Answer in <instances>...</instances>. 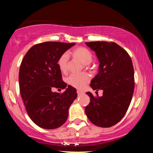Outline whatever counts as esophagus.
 <instances>
[{
    "label": "esophagus",
    "instance_id": "1",
    "mask_svg": "<svg viewBox=\"0 0 153 153\" xmlns=\"http://www.w3.org/2000/svg\"><path fill=\"white\" fill-rule=\"evenodd\" d=\"M77 94H78V95L83 94V92L82 91H80V90H77Z\"/></svg>",
    "mask_w": 153,
    "mask_h": 153
}]
</instances>
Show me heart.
Listing matches in <instances>:
<instances>
[{
    "mask_svg": "<svg viewBox=\"0 0 153 153\" xmlns=\"http://www.w3.org/2000/svg\"><path fill=\"white\" fill-rule=\"evenodd\" d=\"M72 55L81 63L87 65L91 63L93 59L92 53L88 49L85 47H78L75 48L71 52ZM67 61H68V55L63 53L59 56L57 64L61 72H66ZM89 76L87 74L82 73L79 74H71L67 79V82L70 86L76 88L78 89H82L89 81Z\"/></svg>",
    "mask_w": 153,
    "mask_h": 153,
    "instance_id": "obj_1",
    "label": "heart"
}]
</instances>
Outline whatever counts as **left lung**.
<instances>
[{"label": "left lung", "instance_id": "1", "mask_svg": "<svg viewBox=\"0 0 153 153\" xmlns=\"http://www.w3.org/2000/svg\"><path fill=\"white\" fill-rule=\"evenodd\" d=\"M95 52L99 61L98 73L91 80L94 90H102V97L86 94L90 102L85 108L88 118L94 125L109 128L125 115L134 90L132 61L126 51L115 42H86Z\"/></svg>", "mask_w": 153, "mask_h": 153}]
</instances>
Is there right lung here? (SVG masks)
Segmentation results:
<instances>
[{"instance_id":"right-lung-1","label":"right lung","mask_w":153,"mask_h":153,"mask_svg":"<svg viewBox=\"0 0 153 153\" xmlns=\"http://www.w3.org/2000/svg\"><path fill=\"white\" fill-rule=\"evenodd\" d=\"M76 43L46 42L33 46L25 54L19 73L20 93L27 113L33 123L44 129L57 128L68 117L69 108L77 97L68 86L60 94L53 88L65 89L57 61Z\"/></svg>"}]
</instances>
